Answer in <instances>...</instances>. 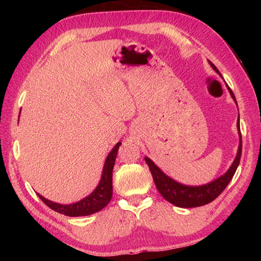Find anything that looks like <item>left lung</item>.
<instances>
[{
	"label": "left lung",
	"mask_w": 261,
	"mask_h": 261,
	"mask_svg": "<svg viewBox=\"0 0 261 261\" xmlns=\"http://www.w3.org/2000/svg\"><path fill=\"white\" fill-rule=\"evenodd\" d=\"M210 64L212 65V68L220 74L219 70L215 68V65L212 63V62H210ZM227 87L229 92H230L232 99L235 100L236 102L235 95H233L232 91L229 88V86ZM237 127L238 132H240V145H238L237 155L235 158V160H233L231 167L229 168L226 174L220 176L219 178H216L213 182L207 183L205 185H200V187H190V185H184L176 182V180L170 178L169 176H167L163 173L151 159L145 158V161H146L148 165L149 170H151V174L153 176L154 183H155V187L158 189V191L161 193V196L165 198L167 201H169L170 204L177 207H182V208L199 207L202 205L210 204V202L213 201L215 198H218L221 192L227 188V185L231 180L233 174H235L238 165H240L242 155V135L240 129V117H238Z\"/></svg>",
	"instance_id": "obj_1"
}]
</instances>
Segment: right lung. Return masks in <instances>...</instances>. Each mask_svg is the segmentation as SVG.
<instances>
[{
	"mask_svg": "<svg viewBox=\"0 0 261 261\" xmlns=\"http://www.w3.org/2000/svg\"><path fill=\"white\" fill-rule=\"evenodd\" d=\"M121 145V141H118L112 149V152L108 154L107 159H106L102 176H101L100 182L98 184V187L95 188L94 191L92 192L90 196H87L86 198H84V199L70 205L57 204V202L46 199V198H43L41 194L38 193L39 198H40L49 208L54 210L57 213L68 216L91 215L105 208V207L109 204V201L112 199L113 196V168L115 165V159L117 156V151Z\"/></svg>",
	"mask_w": 261,
	"mask_h": 261,
	"instance_id": "1",
	"label": "right lung"
}]
</instances>
